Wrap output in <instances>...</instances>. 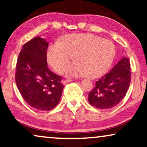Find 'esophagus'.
Returning a JSON list of instances; mask_svg holds the SVG:
<instances>
[{"label": "esophagus", "mask_w": 147, "mask_h": 147, "mask_svg": "<svg viewBox=\"0 0 147 147\" xmlns=\"http://www.w3.org/2000/svg\"><path fill=\"white\" fill-rule=\"evenodd\" d=\"M74 80H71V79H67V80H64L62 81V83L63 84H66L67 83H69V82H73Z\"/></svg>", "instance_id": "obj_1"}]
</instances>
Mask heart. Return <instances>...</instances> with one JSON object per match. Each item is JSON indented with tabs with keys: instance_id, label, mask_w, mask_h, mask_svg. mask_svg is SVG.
I'll return each instance as SVG.
<instances>
[{
	"instance_id": "heart-1",
	"label": "heart",
	"mask_w": 147,
	"mask_h": 147,
	"mask_svg": "<svg viewBox=\"0 0 147 147\" xmlns=\"http://www.w3.org/2000/svg\"><path fill=\"white\" fill-rule=\"evenodd\" d=\"M115 55L116 47L110 40L91 33H72L51 44L47 57L51 67L61 73L74 55L76 61L64 69L63 74L69 77L88 75L96 78L108 71Z\"/></svg>"
}]
</instances>
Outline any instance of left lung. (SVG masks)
Listing matches in <instances>:
<instances>
[{"instance_id": "obj_1", "label": "left lung", "mask_w": 147, "mask_h": 147, "mask_svg": "<svg viewBox=\"0 0 147 147\" xmlns=\"http://www.w3.org/2000/svg\"><path fill=\"white\" fill-rule=\"evenodd\" d=\"M131 73L128 58L123 57L109 73L100 78L88 95L92 106L108 109L117 105L125 96L130 83Z\"/></svg>"}]
</instances>
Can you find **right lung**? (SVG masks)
<instances>
[{"instance_id":"obj_1","label":"right lung","mask_w":147,"mask_h":147,"mask_svg":"<svg viewBox=\"0 0 147 147\" xmlns=\"http://www.w3.org/2000/svg\"><path fill=\"white\" fill-rule=\"evenodd\" d=\"M49 43L36 37L26 43L17 62L15 82L22 97L37 110L48 111L59 104L64 86L62 78L47 67Z\"/></svg>"}]
</instances>
